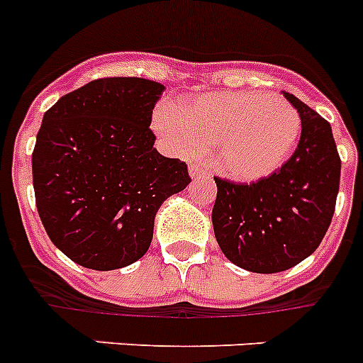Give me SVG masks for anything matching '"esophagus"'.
Returning <instances> with one entry per match:
<instances>
[{
    "instance_id": "obj_1",
    "label": "esophagus",
    "mask_w": 363,
    "mask_h": 363,
    "mask_svg": "<svg viewBox=\"0 0 363 363\" xmlns=\"http://www.w3.org/2000/svg\"><path fill=\"white\" fill-rule=\"evenodd\" d=\"M191 176L192 179H203L207 178V171H205L203 167H198V165H191Z\"/></svg>"
}]
</instances>
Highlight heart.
I'll return each mask as SVG.
<instances>
[{"label":"heart","mask_w":363,"mask_h":363,"mask_svg":"<svg viewBox=\"0 0 363 363\" xmlns=\"http://www.w3.org/2000/svg\"><path fill=\"white\" fill-rule=\"evenodd\" d=\"M154 127L184 156L211 149L221 174L252 182L274 172L296 149L300 112L285 98L264 92H214L160 108Z\"/></svg>","instance_id":"1"}]
</instances>
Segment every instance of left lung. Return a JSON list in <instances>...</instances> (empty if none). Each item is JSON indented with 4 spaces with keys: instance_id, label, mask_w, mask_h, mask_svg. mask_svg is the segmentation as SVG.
Wrapping results in <instances>:
<instances>
[{
    "instance_id": "left-lung-1",
    "label": "left lung",
    "mask_w": 363,
    "mask_h": 363,
    "mask_svg": "<svg viewBox=\"0 0 363 363\" xmlns=\"http://www.w3.org/2000/svg\"><path fill=\"white\" fill-rule=\"evenodd\" d=\"M301 118L296 150L252 184L214 176V236L234 265L259 274L287 271L313 255L331 225L340 162L329 121L284 92Z\"/></svg>"
}]
</instances>
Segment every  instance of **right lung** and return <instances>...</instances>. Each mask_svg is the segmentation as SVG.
<instances>
[{
	"label": "right lung",
	"instance_id": "right-lung-1",
	"mask_svg": "<svg viewBox=\"0 0 363 363\" xmlns=\"http://www.w3.org/2000/svg\"><path fill=\"white\" fill-rule=\"evenodd\" d=\"M165 86L99 78L45 112L32 184L50 242L94 271L134 264L163 201L191 184L187 163L154 149L152 108Z\"/></svg>",
	"mask_w": 363,
	"mask_h": 363
}]
</instances>
